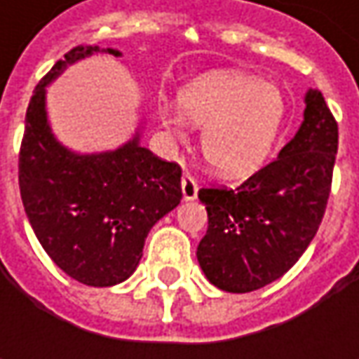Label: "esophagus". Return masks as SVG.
<instances>
[{
  "label": "esophagus",
  "mask_w": 359,
  "mask_h": 359,
  "mask_svg": "<svg viewBox=\"0 0 359 359\" xmlns=\"http://www.w3.org/2000/svg\"><path fill=\"white\" fill-rule=\"evenodd\" d=\"M182 194H184V200L194 201L198 198V182L194 180V175L184 173L182 177Z\"/></svg>",
  "instance_id": "esophagus-1"
}]
</instances>
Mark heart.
I'll list each match as a JSON object with an SVG mask.
<instances>
[{"mask_svg":"<svg viewBox=\"0 0 359 359\" xmlns=\"http://www.w3.org/2000/svg\"><path fill=\"white\" fill-rule=\"evenodd\" d=\"M177 107L159 102L161 123L180 135L186 121L201 128V154L226 177L252 173L268 158L283 119V93L255 76L208 72L177 93Z\"/></svg>","mask_w":359,"mask_h":359,"instance_id":"b5f03b06","label":"heart"}]
</instances>
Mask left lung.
I'll use <instances>...</instances> for the list:
<instances>
[{"label": "left lung", "instance_id": "obj_1", "mask_svg": "<svg viewBox=\"0 0 359 359\" xmlns=\"http://www.w3.org/2000/svg\"><path fill=\"white\" fill-rule=\"evenodd\" d=\"M304 121L278 158L240 187H203L208 231L201 271L215 287L248 294L282 278L322 224L338 154V123L320 90L306 91Z\"/></svg>", "mask_w": 359, "mask_h": 359}]
</instances>
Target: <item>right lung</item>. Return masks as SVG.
I'll use <instances>...</instances> for the list:
<instances>
[{
	"mask_svg": "<svg viewBox=\"0 0 359 359\" xmlns=\"http://www.w3.org/2000/svg\"><path fill=\"white\" fill-rule=\"evenodd\" d=\"M119 49L77 46L35 88L25 114L20 191L43 250L76 282L109 287L135 271L149 229L182 200V170L140 145L142 131L111 151L77 154L53 135L48 86L67 65Z\"/></svg>",
	"mask_w": 359,
	"mask_h": 359,
	"instance_id": "1",
	"label": "right lung"
}]
</instances>
